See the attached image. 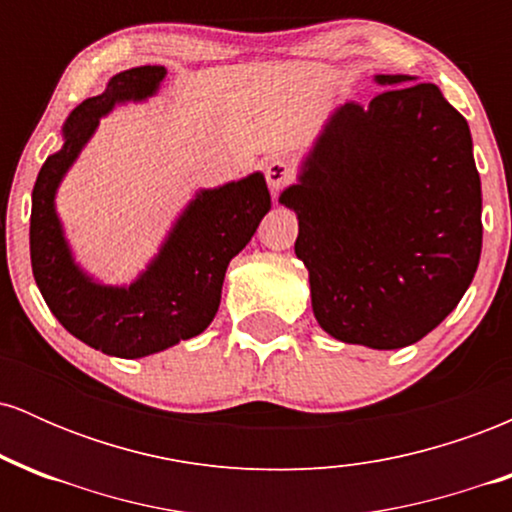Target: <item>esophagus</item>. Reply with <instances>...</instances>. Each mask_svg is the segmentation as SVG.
Returning <instances> with one entry per match:
<instances>
[{
  "label": "esophagus",
  "mask_w": 512,
  "mask_h": 512,
  "mask_svg": "<svg viewBox=\"0 0 512 512\" xmlns=\"http://www.w3.org/2000/svg\"><path fill=\"white\" fill-rule=\"evenodd\" d=\"M264 178H267L269 190L276 192L293 180V168L284 161V158H272V161L264 166Z\"/></svg>",
  "instance_id": "obj_1"
}]
</instances>
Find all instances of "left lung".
<instances>
[{
	"label": "left lung",
	"instance_id": "obj_1",
	"mask_svg": "<svg viewBox=\"0 0 512 512\" xmlns=\"http://www.w3.org/2000/svg\"><path fill=\"white\" fill-rule=\"evenodd\" d=\"M375 81L387 88L368 108L334 110L279 202L298 214L296 255L322 330L402 349L436 330L472 284L481 180L467 120L436 84Z\"/></svg>",
	"mask_w": 512,
	"mask_h": 512
}]
</instances>
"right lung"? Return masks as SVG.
Returning a JSON list of instances; mask_svg holds the SVG:
<instances>
[{"mask_svg":"<svg viewBox=\"0 0 512 512\" xmlns=\"http://www.w3.org/2000/svg\"><path fill=\"white\" fill-rule=\"evenodd\" d=\"M166 67L115 74L101 96L76 105L64 146L48 156L33 187L31 264L52 315L76 339L117 358H142L202 334L221 303L228 262L272 209L262 173L202 190L175 221L163 248L129 286H103L76 267L55 211V192L98 122L117 103L154 96Z\"/></svg>","mask_w":512,"mask_h":512,"instance_id":"right-lung-1","label":"right lung"}]
</instances>
